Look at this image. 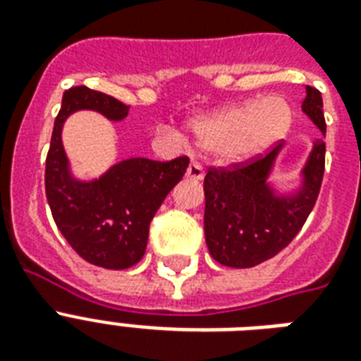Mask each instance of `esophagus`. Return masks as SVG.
<instances>
[{"instance_id":"obj_1","label":"esophagus","mask_w":361,"mask_h":361,"mask_svg":"<svg viewBox=\"0 0 361 361\" xmlns=\"http://www.w3.org/2000/svg\"><path fill=\"white\" fill-rule=\"evenodd\" d=\"M187 178H191V180H202L204 178L202 164L197 163V161H192V163L189 164V169H187Z\"/></svg>"}]
</instances>
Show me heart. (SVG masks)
Listing matches in <instances>:
<instances>
[{
    "label": "heart",
    "mask_w": 361,
    "mask_h": 361,
    "mask_svg": "<svg viewBox=\"0 0 361 361\" xmlns=\"http://www.w3.org/2000/svg\"><path fill=\"white\" fill-rule=\"evenodd\" d=\"M290 118V106L285 99H251L192 120L189 130L202 149L219 152L228 161H241L285 135Z\"/></svg>",
    "instance_id": "b5f03b06"
}]
</instances>
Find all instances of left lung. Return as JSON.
I'll use <instances>...</instances> for the list:
<instances>
[{
  "label": "left lung",
  "instance_id": "left-lung-1",
  "mask_svg": "<svg viewBox=\"0 0 361 361\" xmlns=\"http://www.w3.org/2000/svg\"><path fill=\"white\" fill-rule=\"evenodd\" d=\"M302 110L326 135L322 95L307 86ZM281 142L266 155L258 153L228 166H209L204 178V232L209 255L228 268H252L275 257L302 231L324 178L326 144L317 140L303 170L305 185L294 198L274 197L266 183Z\"/></svg>",
  "mask_w": 361,
  "mask_h": 361
}]
</instances>
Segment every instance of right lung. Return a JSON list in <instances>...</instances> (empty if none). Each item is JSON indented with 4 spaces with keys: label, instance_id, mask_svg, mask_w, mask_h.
<instances>
[{
    "label": "right lung",
    "instance_id": "right-lung-1",
    "mask_svg": "<svg viewBox=\"0 0 361 361\" xmlns=\"http://www.w3.org/2000/svg\"><path fill=\"white\" fill-rule=\"evenodd\" d=\"M82 109L123 120L130 106L86 86L63 93L44 170L48 206L59 232L84 260L106 269H127L144 257L149 223L187 172L189 157L181 155L166 163L129 159L112 166L101 180L75 181L67 170L61 127L67 116Z\"/></svg>",
    "mask_w": 361,
    "mask_h": 361
}]
</instances>
